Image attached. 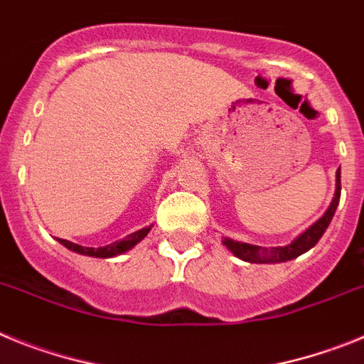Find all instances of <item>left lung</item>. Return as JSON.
Instances as JSON below:
<instances>
[{
  "instance_id": "obj_1",
  "label": "left lung",
  "mask_w": 364,
  "mask_h": 364,
  "mask_svg": "<svg viewBox=\"0 0 364 364\" xmlns=\"http://www.w3.org/2000/svg\"><path fill=\"white\" fill-rule=\"evenodd\" d=\"M341 198V167L336 173V195H333V200L330 204V208L326 210V213L319 218L317 222H314L310 228H308L304 233H301L297 239L291 240L290 244L279 247H260L253 246V244L247 242H237L233 239H228L224 237L222 244L233 253L235 257L246 260V262H255V264H275V262H286V260H294L299 255L306 253L308 250L319 242V239L323 237V233L326 231V228L330 226L333 215H336L337 205H339Z\"/></svg>"
}]
</instances>
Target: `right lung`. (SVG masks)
I'll return each instance as SVG.
<instances>
[{"instance_id": "add662e5", "label": "right lung", "mask_w": 364, "mask_h": 364, "mask_svg": "<svg viewBox=\"0 0 364 364\" xmlns=\"http://www.w3.org/2000/svg\"><path fill=\"white\" fill-rule=\"evenodd\" d=\"M151 228H153V224L147 228H142V230L134 231V233L127 235V237H124L122 240H117V242L107 244V246H102V247H83V246H80V244L69 242V240H65V239H58V242L63 244V246H65L67 250H70V252L80 253V255L109 259V257H117V255H122V253H125V252H129L131 247L136 246V244L140 242V240H142L147 233H149Z\"/></svg>"}]
</instances>
